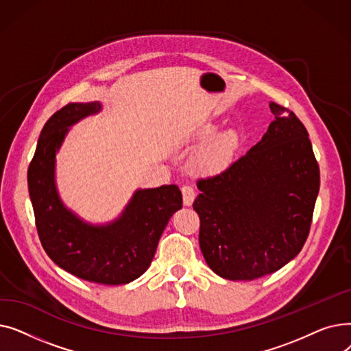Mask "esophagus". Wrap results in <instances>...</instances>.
<instances>
[{"label": "esophagus", "mask_w": 351, "mask_h": 351, "mask_svg": "<svg viewBox=\"0 0 351 351\" xmlns=\"http://www.w3.org/2000/svg\"><path fill=\"white\" fill-rule=\"evenodd\" d=\"M182 196H183V205L185 206H191L193 204L195 200V196H196V191L192 185H183L182 186Z\"/></svg>", "instance_id": "1"}]
</instances>
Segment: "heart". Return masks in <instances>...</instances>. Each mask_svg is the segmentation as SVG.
Returning <instances> with one entry per match:
<instances>
[{"instance_id": "1", "label": "heart", "mask_w": 351, "mask_h": 351, "mask_svg": "<svg viewBox=\"0 0 351 351\" xmlns=\"http://www.w3.org/2000/svg\"><path fill=\"white\" fill-rule=\"evenodd\" d=\"M234 145L236 138L232 134L220 136L206 145L197 155V163L200 165V168H204L208 172L223 169L233 155Z\"/></svg>"}]
</instances>
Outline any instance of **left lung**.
<instances>
[{
	"mask_svg": "<svg viewBox=\"0 0 351 351\" xmlns=\"http://www.w3.org/2000/svg\"><path fill=\"white\" fill-rule=\"evenodd\" d=\"M262 141L215 176L199 179L193 209L208 266L228 280H254L296 257L310 232L320 169L300 119L269 104Z\"/></svg>",
	"mask_w": 351,
	"mask_h": 351,
	"instance_id": "8db88e82",
	"label": "left lung"
}]
</instances>
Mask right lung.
<instances>
[{
  "label": "right lung",
  "mask_w": 351,
  "mask_h": 351,
  "mask_svg": "<svg viewBox=\"0 0 351 351\" xmlns=\"http://www.w3.org/2000/svg\"><path fill=\"white\" fill-rule=\"evenodd\" d=\"M99 102L68 104L44 125L28 168V191L41 245L49 259L80 279L126 285L152 263L159 239L182 208L176 185L138 189L114 222L92 225L66 209L55 185V156L72 125L98 114Z\"/></svg>",
  "instance_id": "1"
}]
</instances>
